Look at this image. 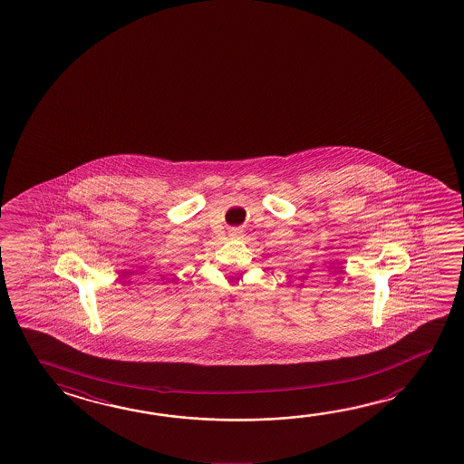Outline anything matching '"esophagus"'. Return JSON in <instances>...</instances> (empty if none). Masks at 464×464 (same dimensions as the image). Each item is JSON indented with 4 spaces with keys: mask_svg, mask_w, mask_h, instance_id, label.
I'll return each mask as SVG.
<instances>
[{
    "mask_svg": "<svg viewBox=\"0 0 464 464\" xmlns=\"http://www.w3.org/2000/svg\"><path fill=\"white\" fill-rule=\"evenodd\" d=\"M241 235H243V231H241V229L235 228L229 231V236H233V237H241Z\"/></svg>",
    "mask_w": 464,
    "mask_h": 464,
    "instance_id": "34e87169",
    "label": "esophagus"
}]
</instances>
